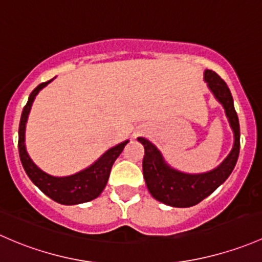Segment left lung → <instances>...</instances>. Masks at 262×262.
Here are the masks:
<instances>
[{
    "mask_svg": "<svg viewBox=\"0 0 262 262\" xmlns=\"http://www.w3.org/2000/svg\"><path fill=\"white\" fill-rule=\"evenodd\" d=\"M204 80L211 90L213 96L225 108L228 122L233 131L234 142L227 158L211 171L202 174H187L164 161L163 155L158 147L151 144L149 140L139 137V141L144 145L145 155L142 160L145 183L150 194L164 204L178 208H187L198 204L204 198L212 194L222 183L226 182L234 169L239 154V122L236 110L233 106V98L230 88L225 80L215 72H204Z\"/></svg>",
    "mask_w": 262,
    "mask_h": 262,
    "instance_id": "left-lung-1",
    "label": "left lung"
}]
</instances>
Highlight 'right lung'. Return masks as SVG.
Masks as SVG:
<instances>
[{
    "mask_svg": "<svg viewBox=\"0 0 262 262\" xmlns=\"http://www.w3.org/2000/svg\"><path fill=\"white\" fill-rule=\"evenodd\" d=\"M51 80L53 79L41 83V84L37 85L31 92L28 103L24 107L23 113H21L20 126H18V154H20V160L23 163L26 174L31 179V182L42 193L47 194L49 198L53 199V201L58 202L60 204H66V206L85 203V202L96 199L103 191L107 182H108L110 172H111L113 163L120 156L122 150L125 149L128 140L107 150L91 166H88L84 170L75 172L73 175H68V177H53V175L42 171L31 160L28 151H26L25 128L35 97L42 88L47 87Z\"/></svg>",
    "mask_w": 262,
    "mask_h": 262,
    "instance_id": "right-lung-1",
    "label": "right lung"
}]
</instances>
